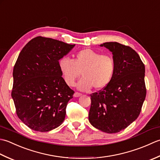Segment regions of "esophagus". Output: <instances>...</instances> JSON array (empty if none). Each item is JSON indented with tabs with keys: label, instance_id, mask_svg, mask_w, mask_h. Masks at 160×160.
<instances>
[{
	"label": "esophagus",
	"instance_id": "obj_1",
	"mask_svg": "<svg viewBox=\"0 0 160 160\" xmlns=\"http://www.w3.org/2000/svg\"><path fill=\"white\" fill-rule=\"evenodd\" d=\"M81 95H82V94H81V93H79V92H74V97H81Z\"/></svg>",
	"mask_w": 160,
	"mask_h": 160
}]
</instances>
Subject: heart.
Here are the masks:
<instances>
[{"mask_svg": "<svg viewBox=\"0 0 160 160\" xmlns=\"http://www.w3.org/2000/svg\"><path fill=\"white\" fill-rule=\"evenodd\" d=\"M58 67L65 82L73 86L82 74L83 78L77 84V88L87 91L93 87L102 90L111 82L115 72V63L110 55L100 54L90 48H85L74 56L73 61L62 57Z\"/></svg>", "mask_w": 160, "mask_h": 160, "instance_id": "heart-1", "label": "heart"}]
</instances>
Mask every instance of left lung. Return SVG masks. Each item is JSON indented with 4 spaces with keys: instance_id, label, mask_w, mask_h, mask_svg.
Returning a JSON list of instances; mask_svg holds the SVG:
<instances>
[{
    "instance_id": "8db88e82",
    "label": "left lung",
    "mask_w": 160,
    "mask_h": 160,
    "mask_svg": "<svg viewBox=\"0 0 160 160\" xmlns=\"http://www.w3.org/2000/svg\"><path fill=\"white\" fill-rule=\"evenodd\" d=\"M111 52L115 72L110 84L90 95L88 119L94 128L115 133L138 118L146 97L145 66L130 47L117 42L100 45Z\"/></svg>"
}]
</instances>
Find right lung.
<instances>
[{
    "mask_svg": "<svg viewBox=\"0 0 160 160\" xmlns=\"http://www.w3.org/2000/svg\"><path fill=\"white\" fill-rule=\"evenodd\" d=\"M74 46L38 37L19 54L13 70L12 97L18 118L30 128L48 132L64 121L74 92L61 77L58 61Z\"/></svg>",
    "mask_w": 160,
    "mask_h": 160,
    "instance_id": "1",
    "label": "right lung"
}]
</instances>
